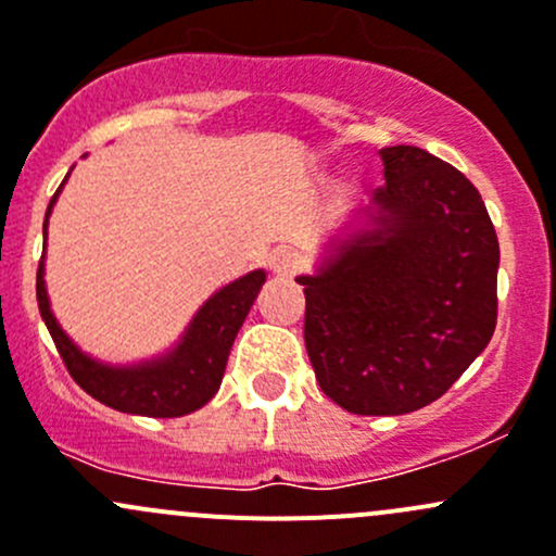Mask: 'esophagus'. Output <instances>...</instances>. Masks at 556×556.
I'll return each mask as SVG.
<instances>
[{"instance_id":"obj_1","label":"esophagus","mask_w":556,"mask_h":556,"mask_svg":"<svg viewBox=\"0 0 556 556\" xmlns=\"http://www.w3.org/2000/svg\"><path fill=\"white\" fill-rule=\"evenodd\" d=\"M268 266H271V271L277 274V277H293L301 268V255L288 250V247H279V250H274L271 257H268Z\"/></svg>"}]
</instances>
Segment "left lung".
Wrapping results in <instances>:
<instances>
[{"instance_id": "obj_1", "label": "left lung", "mask_w": 556, "mask_h": 556, "mask_svg": "<svg viewBox=\"0 0 556 556\" xmlns=\"http://www.w3.org/2000/svg\"><path fill=\"white\" fill-rule=\"evenodd\" d=\"M379 155L374 228L336 247L314 277H299L314 377L363 417L439 401L497 323L501 247L479 190L422 148Z\"/></svg>"}]
</instances>
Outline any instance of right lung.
Listing matches in <instances>:
<instances>
[{"label": "right lung", "instance_id": "right-lung-1", "mask_svg": "<svg viewBox=\"0 0 556 556\" xmlns=\"http://www.w3.org/2000/svg\"><path fill=\"white\" fill-rule=\"evenodd\" d=\"M59 193L61 188L55 190L48 212H45V237H48V215ZM263 282H266V271L257 268V271H250L247 277L217 290L201 306L193 323L185 330L182 341L169 355L139 363V366H104L72 344V339L61 330L53 312H50L42 263L37 268V304L66 371L88 395L97 397L104 406L115 408V412L142 414V417H182V414H190L210 403L215 392L220 390L228 352H231L233 339L242 328L252 301L261 293Z\"/></svg>", "mask_w": 556, "mask_h": 556}]
</instances>
